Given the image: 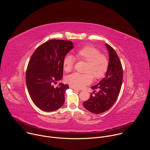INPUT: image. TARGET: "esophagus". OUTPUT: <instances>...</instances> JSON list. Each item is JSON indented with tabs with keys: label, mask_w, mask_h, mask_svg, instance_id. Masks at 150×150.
Listing matches in <instances>:
<instances>
[{
	"label": "esophagus",
	"mask_w": 150,
	"mask_h": 150,
	"mask_svg": "<svg viewBox=\"0 0 150 150\" xmlns=\"http://www.w3.org/2000/svg\"><path fill=\"white\" fill-rule=\"evenodd\" d=\"M69 88H71V89H73V90H79V89H78V88H76V87H74V86H72V85H70V86H69Z\"/></svg>",
	"instance_id": "1"
}]
</instances>
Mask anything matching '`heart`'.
<instances>
[{"instance_id": "1", "label": "heart", "mask_w": 150, "mask_h": 150, "mask_svg": "<svg viewBox=\"0 0 150 150\" xmlns=\"http://www.w3.org/2000/svg\"><path fill=\"white\" fill-rule=\"evenodd\" d=\"M78 59L87 62L85 69V74L74 73L67 77V81L76 88H82L92 82L93 76L95 79L102 78L105 75L109 67V60L105 55L101 54L97 48L87 46L79 49L76 52ZM74 57L67 55L63 59V69L70 72L74 68Z\"/></svg>"}]
</instances>
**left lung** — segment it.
Here are the masks:
<instances>
[{"mask_svg": "<svg viewBox=\"0 0 150 150\" xmlns=\"http://www.w3.org/2000/svg\"><path fill=\"white\" fill-rule=\"evenodd\" d=\"M105 46L109 54L108 71L105 77L91 87L94 90V96L91 93L90 98L83 103L85 109L95 114L103 113L112 108L118 97L123 80V69L116 52L108 44ZM96 89L99 90L97 92Z\"/></svg>", "mask_w": 150, "mask_h": 150, "instance_id": "1", "label": "left lung"}]
</instances>
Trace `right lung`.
I'll use <instances>...</instances> for the list:
<instances>
[{"label":"right lung","instance_id":"1","mask_svg":"<svg viewBox=\"0 0 150 150\" xmlns=\"http://www.w3.org/2000/svg\"><path fill=\"white\" fill-rule=\"evenodd\" d=\"M74 48L73 42L63 40H51L40 46L33 53L26 71V84L35 105L45 112L56 110L65 102V93L69 85L53 83L62 79L63 59Z\"/></svg>","mask_w":150,"mask_h":150}]
</instances>
